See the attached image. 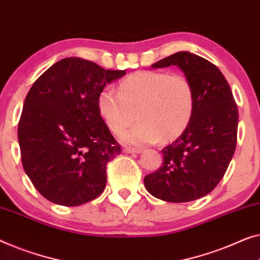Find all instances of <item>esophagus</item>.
Here are the masks:
<instances>
[{
    "instance_id": "obj_1",
    "label": "esophagus",
    "mask_w": 260,
    "mask_h": 260,
    "mask_svg": "<svg viewBox=\"0 0 260 260\" xmlns=\"http://www.w3.org/2000/svg\"><path fill=\"white\" fill-rule=\"evenodd\" d=\"M123 152L125 153H141L142 149L139 148H130V146H126V148L123 149Z\"/></svg>"
}]
</instances>
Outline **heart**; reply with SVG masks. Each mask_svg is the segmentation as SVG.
<instances>
[{
  "label": "heart",
  "instance_id": "obj_1",
  "mask_svg": "<svg viewBox=\"0 0 260 260\" xmlns=\"http://www.w3.org/2000/svg\"><path fill=\"white\" fill-rule=\"evenodd\" d=\"M101 117L116 135L135 119L139 121L123 134V141L146 144L158 139L170 141L180 136L194 111V90L189 78L168 71L141 70L119 82V91L110 86L97 97Z\"/></svg>",
  "mask_w": 260,
  "mask_h": 260
}]
</instances>
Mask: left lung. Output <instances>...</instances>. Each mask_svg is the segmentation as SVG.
<instances>
[{"mask_svg": "<svg viewBox=\"0 0 260 260\" xmlns=\"http://www.w3.org/2000/svg\"><path fill=\"white\" fill-rule=\"evenodd\" d=\"M177 66L194 90V111L185 131L161 150L163 163L144 178L146 190L165 202L202 198L218 185L235 153L238 108L220 70L201 56L179 51L151 68Z\"/></svg>", "mask_w": 260, "mask_h": 260, "instance_id": "left-lung-1", "label": "left lung"}]
</instances>
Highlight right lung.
I'll list each match as a JSON object with an SVG mask.
<instances>
[{
	"label": "right lung",
	"instance_id": "1",
	"mask_svg": "<svg viewBox=\"0 0 260 260\" xmlns=\"http://www.w3.org/2000/svg\"><path fill=\"white\" fill-rule=\"evenodd\" d=\"M125 75L80 57L63 58L41 75L24 100L18 143L25 174L55 204L77 206L99 197L107 164L121 153L101 117V90Z\"/></svg>",
	"mask_w": 260,
	"mask_h": 260
}]
</instances>
